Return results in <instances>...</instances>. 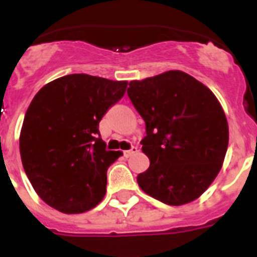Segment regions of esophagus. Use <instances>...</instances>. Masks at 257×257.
Returning <instances> with one entry per match:
<instances>
[{"instance_id": "esophagus-1", "label": "esophagus", "mask_w": 257, "mask_h": 257, "mask_svg": "<svg viewBox=\"0 0 257 257\" xmlns=\"http://www.w3.org/2000/svg\"><path fill=\"white\" fill-rule=\"evenodd\" d=\"M136 152H138V147H135V145H133V147H131V148L128 149V151H124V156H126V157H130L131 154L136 153Z\"/></svg>"}]
</instances>
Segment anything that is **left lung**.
Returning a JSON list of instances; mask_svg holds the SVG:
<instances>
[{
  "label": "left lung",
  "instance_id": "8db88e82",
  "mask_svg": "<svg viewBox=\"0 0 257 257\" xmlns=\"http://www.w3.org/2000/svg\"><path fill=\"white\" fill-rule=\"evenodd\" d=\"M127 95L145 122L143 152L151 165L138 175L147 194L170 206L198 198L219 174L229 128L210 88L181 70L131 81Z\"/></svg>",
  "mask_w": 257,
  "mask_h": 257
}]
</instances>
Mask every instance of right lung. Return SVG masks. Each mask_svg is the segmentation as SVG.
<instances>
[{
	"label": "right lung",
	"mask_w": 257,
	"mask_h": 257,
	"mask_svg": "<svg viewBox=\"0 0 257 257\" xmlns=\"http://www.w3.org/2000/svg\"><path fill=\"white\" fill-rule=\"evenodd\" d=\"M126 87V81L68 74L33 97L20 133V157L32 187L49 206L82 213L104 198L108 167L122 152L106 151L99 122Z\"/></svg>",
	"instance_id": "add662e5"
}]
</instances>
